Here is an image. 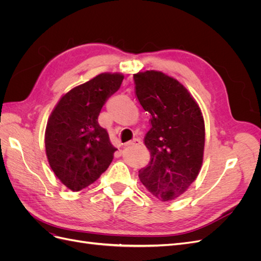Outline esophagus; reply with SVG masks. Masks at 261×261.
Masks as SVG:
<instances>
[{"label": "esophagus", "instance_id": "34e87169", "mask_svg": "<svg viewBox=\"0 0 261 261\" xmlns=\"http://www.w3.org/2000/svg\"><path fill=\"white\" fill-rule=\"evenodd\" d=\"M141 145V141L139 139H134L128 141V143H126V146L127 147H134V146H139Z\"/></svg>", "mask_w": 261, "mask_h": 261}]
</instances>
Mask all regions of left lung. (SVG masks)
I'll return each instance as SVG.
<instances>
[{"label":"left lung","instance_id":"obj_1","mask_svg":"<svg viewBox=\"0 0 261 261\" xmlns=\"http://www.w3.org/2000/svg\"><path fill=\"white\" fill-rule=\"evenodd\" d=\"M136 96L151 115L145 145L150 161L139 179L161 201L177 198L198 176L204 122L194 97L177 80L158 70L134 74Z\"/></svg>","mask_w":261,"mask_h":261}]
</instances>
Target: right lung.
<instances>
[{"instance_id": "obj_1", "label": "right lung", "mask_w": 261, "mask_h": 261, "mask_svg": "<svg viewBox=\"0 0 261 261\" xmlns=\"http://www.w3.org/2000/svg\"><path fill=\"white\" fill-rule=\"evenodd\" d=\"M123 80L121 73H101L63 94L49 116L46 158L54 174L70 191L92 184L113 160L116 148L98 116Z\"/></svg>"}]
</instances>
